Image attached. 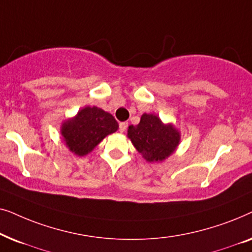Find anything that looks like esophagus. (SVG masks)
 <instances>
[{
    "label": "esophagus",
    "instance_id": "obj_1",
    "mask_svg": "<svg viewBox=\"0 0 252 252\" xmlns=\"http://www.w3.org/2000/svg\"><path fill=\"white\" fill-rule=\"evenodd\" d=\"M127 126H128V124L127 123H120L119 124V130L120 132H125V130L127 129Z\"/></svg>",
    "mask_w": 252,
    "mask_h": 252
}]
</instances>
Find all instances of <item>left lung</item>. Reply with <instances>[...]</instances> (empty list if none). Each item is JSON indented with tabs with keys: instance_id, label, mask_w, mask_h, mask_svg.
Here are the masks:
<instances>
[{
	"instance_id": "8db88e82",
	"label": "left lung",
	"mask_w": 252,
	"mask_h": 252,
	"mask_svg": "<svg viewBox=\"0 0 252 252\" xmlns=\"http://www.w3.org/2000/svg\"><path fill=\"white\" fill-rule=\"evenodd\" d=\"M127 137L149 163H159L174 154L181 133L172 123L165 124L157 115L143 113L136 126L130 125Z\"/></svg>"
}]
</instances>
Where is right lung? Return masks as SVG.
Listing matches in <instances>:
<instances>
[{
  "label": "right lung",
  "instance_id": "obj_1",
  "mask_svg": "<svg viewBox=\"0 0 252 252\" xmlns=\"http://www.w3.org/2000/svg\"><path fill=\"white\" fill-rule=\"evenodd\" d=\"M118 128V123L111 113L88 105L62 123L61 134L68 150L75 156L84 157L92 153L105 136L117 132Z\"/></svg>",
  "mask_w": 252,
  "mask_h": 252
}]
</instances>
